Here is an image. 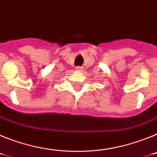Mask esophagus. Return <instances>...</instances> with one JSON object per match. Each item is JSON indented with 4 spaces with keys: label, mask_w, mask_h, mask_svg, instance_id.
<instances>
[{
    "label": "esophagus",
    "mask_w": 157,
    "mask_h": 157,
    "mask_svg": "<svg viewBox=\"0 0 157 157\" xmlns=\"http://www.w3.org/2000/svg\"><path fill=\"white\" fill-rule=\"evenodd\" d=\"M76 71H82V67H76Z\"/></svg>",
    "instance_id": "obj_1"
}]
</instances>
